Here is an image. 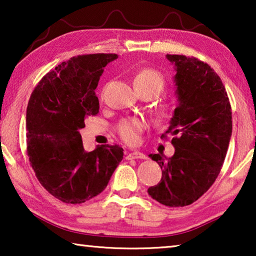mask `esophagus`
Wrapping results in <instances>:
<instances>
[{
  "label": "esophagus",
  "mask_w": 256,
  "mask_h": 256,
  "mask_svg": "<svg viewBox=\"0 0 256 256\" xmlns=\"http://www.w3.org/2000/svg\"><path fill=\"white\" fill-rule=\"evenodd\" d=\"M126 159H146V156L138 151H133V152H128L126 154Z\"/></svg>",
  "instance_id": "obj_1"
}]
</instances>
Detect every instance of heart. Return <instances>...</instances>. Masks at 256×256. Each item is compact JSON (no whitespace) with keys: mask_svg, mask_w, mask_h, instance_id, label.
Here are the masks:
<instances>
[{"mask_svg":"<svg viewBox=\"0 0 256 256\" xmlns=\"http://www.w3.org/2000/svg\"><path fill=\"white\" fill-rule=\"evenodd\" d=\"M134 86L140 94L154 92L159 94L164 86V78L154 68H144L134 76ZM146 128V122L140 118L124 120L118 125V133L126 144H136L141 132Z\"/></svg>","mask_w":256,"mask_h":256,"instance_id":"1","label":"heart"}]
</instances>
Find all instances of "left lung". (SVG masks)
<instances>
[{
  "label": "left lung",
  "mask_w": 256,
  "mask_h": 256,
  "mask_svg": "<svg viewBox=\"0 0 256 256\" xmlns=\"http://www.w3.org/2000/svg\"><path fill=\"white\" fill-rule=\"evenodd\" d=\"M176 74L177 106L166 134L175 154H149L162 170V180L148 188L164 206L192 204L214 183L226 157L232 131V107L219 76L206 63L184 55H166Z\"/></svg>",
  "instance_id": "8db88e82"
}]
</instances>
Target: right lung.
<instances>
[{"label":"right lung","instance_id":"add662e5","mask_svg":"<svg viewBox=\"0 0 256 256\" xmlns=\"http://www.w3.org/2000/svg\"><path fill=\"white\" fill-rule=\"evenodd\" d=\"M116 54H90L60 63L42 78L27 107V151L40 183L62 202L84 203L102 193L123 159L120 146L86 151L80 130L99 112L98 82Z\"/></svg>","mask_w":256,"mask_h":256}]
</instances>
